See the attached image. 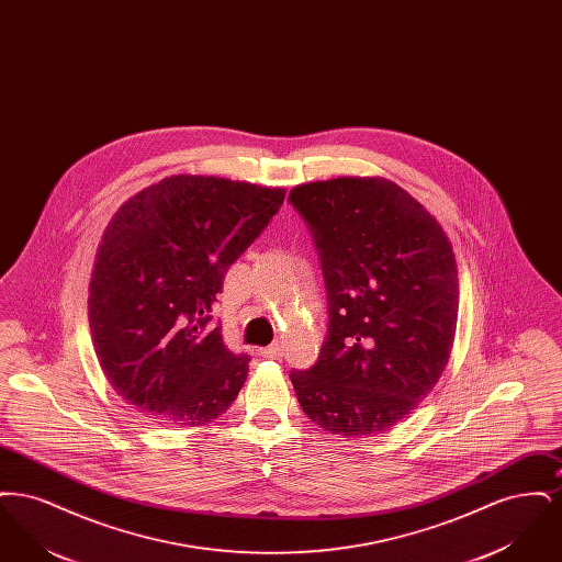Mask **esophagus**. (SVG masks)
<instances>
[{"label": "esophagus", "instance_id": "obj_1", "mask_svg": "<svg viewBox=\"0 0 562 562\" xmlns=\"http://www.w3.org/2000/svg\"><path fill=\"white\" fill-rule=\"evenodd\" d=\"M282 353H284V349H282V346L280 344H271V346H268V348L261 349V356L263 358H282Z\"/></svg>", "mask_w": 562, "mask_h": 562}]
</instances>
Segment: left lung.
<instances>
[{
	"label": "left lung",
	"mask_w": 562,
	"mask_h": 562,
	"mask_svg": "<svg viewBox=\"0 0 562 562\" xmlns=\"http://www.w3.org/2000/svg\"><path fill=\"white\" fill-rule=\"evenodd\" d=\"M289 202L312 234L328 301L316 364L291 371L296 401L330 434H383L449 362L459 305L451 241L387 179L307 183Z\"/></svg>",
	"instance_id": "1"
}]
</instances>
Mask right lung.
Wrapping results in <instances>:
<instances>
[{
	"label": "right lung",
	"mask_w": 562,
	"mask_h": 562,
	"mask_svg": "<svg viewBox=\"0 0 562 562\" xmlns=\"http://www.w3.org/2000/svg\"><path fill=\"white\" fill-rule=\"evenodd\" d=\"M284 189L168 177L109 221L90 280L92 344L111 387L170 428H195L236 401L248 353L223 344L213 303Z\"/></svg>",
	"instance_id": "obj_1"
}]
</instances>
